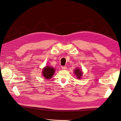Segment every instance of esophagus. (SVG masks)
I'll use <instances>...</instances> for the list:
<instances>
[{
	"label": "esophagus",
	"instance_id": "obj_1",
	"mask_svg": "<svg viewBox=\"0 0 121 121\" xmlns=\"http://www.w3.org/2000/svg\"><path fill=\"white\" fill-rule=\"evenodd\" d=\"M61 69H63V70H65L67 69V67L66 66H61Z\"/></svg>",
	"mask_w": 121,
	"mask_h": 121
}]
</instances>
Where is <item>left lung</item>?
I'll use <instances>...</instances> for the list:
<instances>
[{
  "label": "left lung",
  "mask_w": 121,
  "mask_h": 121,
  "mask_svg": "<svg viewBox=\"0 0 121 121\" xmlns=\"http://www.w3.org/2000/svg\"><path fill=\"white\" fill-rule=\"evenodd\" d=\"M74 74H76V76L77 77L78 79H81L82 73H83V72H82V70H81V69H79V68H76L74 70Z\"/></svg>",
  "instance_id": "8db88e82"
}]
</instances>
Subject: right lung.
Wrapping results in <instances>:
<instances>
[{
	"instance_id": "1",
	"label": "right lung",
	"mask_w": 121,
	"mask_h": 121,
	"mask_svg": "<svg viewBox=\"0 0 121 121\" xmlns=\"http://www.w3.org/2000/svg\"><path fill=\"white\" fill-rule=\"evenodd\" d=\"M55 71V69L50 66H47L42 70V74L46 79H51L53 77Z\"/></svg>"
}]
</instances>
